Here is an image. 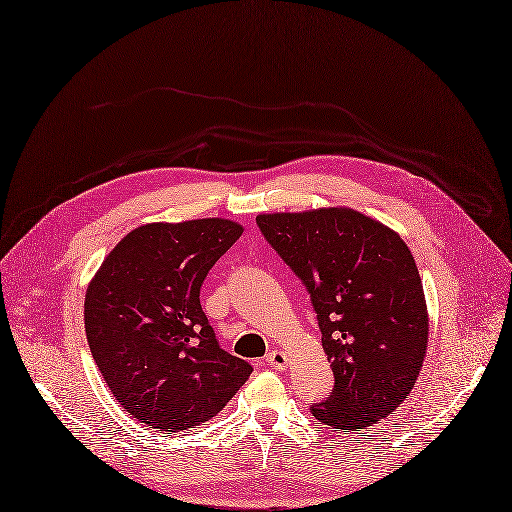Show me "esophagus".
Instances as JSON below:
<instances>
[{"instance_id":"1","label":"esophagus","mask_w":512,"mask_h":512,"mask_svg":"<svg viewBox=\"0 0 512 512\" xmlns=\"http://www.w3.org/2000/svg\"><path fill=\"white\" fill-rule=\"evenodd\" d=\"M266 364H269V367H273V369H277V371H285L287 364H289V356L283 350H271L269 354H266Z\"/></svg>"}]
</instances>
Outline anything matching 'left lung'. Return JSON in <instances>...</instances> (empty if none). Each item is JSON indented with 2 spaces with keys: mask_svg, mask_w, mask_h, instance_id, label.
<instances>
[{
  "mask_svg": "<svg viewBox=\"0 0 512 512\" xmlns=\"http://www.w3.org/2000/svg\"><path fill=\"white\" fill-rule=\"evenodd\" d=\"M266 241L306 285L331 362V396L310 408L333 429L385 419L417 383L429 312L404 239L346 206L258 214Z\"/></svg>",
  "mask_w": 512,
  "mask_h": 512,
  "instance_id": "obj_1",
  "label": "left lung"
}]
</instances>
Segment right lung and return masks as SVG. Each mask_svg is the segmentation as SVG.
<instances>
[{"label": "right lung", "instance_id": "right-lung-1", "mask_svg": "<svg viewBox=\"0 0 512 512\" xmlns=\"http://www.w3.org/2000/svg\"><path fill=\"white\" fill-rule=\"evenodd\" d=\"M243 233L229 218L148 223L120 239L85 294V333L110 392L158 431L216 417L252 367L218 348L200 287Z\"/></svg>", "mask_w": 512, "mask_h": 512}]
</instances>
